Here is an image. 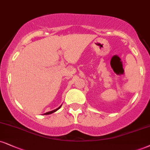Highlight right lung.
Wrapping results in <instances>:
<instances>
[{"mask_svg": "<svg viewBox=\"0 0 150 150\" xmlns=\"http://www.w3.org/2000/svg\"><path fill=\"white\" fill-rule=\"evenodd\" d=\"M61 108V106L59 108H58L57 109H56V110H52V111H51V112H46V113H45L44 115H50V114H52V113H53V112H56L57 110H58L59 109V108Z\"/></svg>", "mask_w": 150, "mask_h": 150, "instance_id": "obj_1", "label": "right lung"}]
</instances>
